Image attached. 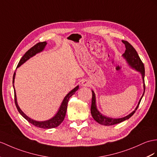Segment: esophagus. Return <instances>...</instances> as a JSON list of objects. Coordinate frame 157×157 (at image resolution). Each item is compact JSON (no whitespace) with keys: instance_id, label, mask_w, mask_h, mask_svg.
<instances>
[{"instance_id":"esophagus-1","label":"esophagus","mask_w":157,"mask_h":157,"mask_svg":"<svg viewBox=\"0 0 157 157\" xmlns=\"http://www.w3.org/2000/svg\"><path fill=\"white\" fill-rule=\"evenodd\" d=\"M90 82L88 81V80H86V79H84L82 81V82H81V86H90Z\"/></svg>"}]
</instances>
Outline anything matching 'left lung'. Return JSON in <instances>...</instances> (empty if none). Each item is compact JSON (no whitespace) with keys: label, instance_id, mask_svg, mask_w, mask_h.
I'll list each match as a JSON object with an SVG mask.
<instances>
[{"label":"left lung","instance_id":"8db88e82","mask_svg":"<svg viewBox=\"0 0 157 157\" xmlns=\"http://www.w3.org/2000/svg\"><path fill=\"white\" fill-rule=\"evenodd\" d=\"M122 41H123V43L124 44L125 47H126L125 52L123 55V56L126 59V60L127 61V63L130 66H131L132 68H134V69H135L136 71L140 72L141 75H142V78H143L144 93L140 99V101L138 103V105H137L135 110H134V111H132L131 113H130L128 115L124 117L119 118H110V117L103 115V114H102L100 112L98 111L96 105V97H95V94L94 93V91L92 90V95H93V97H92V103H91V107H90L91 115L98 123L101 124L102 125L110 126V125L118 124L121 123V122H123L125 120H127L129 118H131L133 115L134 113H135L136 109H138L141 99H142L143 95L144 94V90H145L144 72H144V64L143 63L142 60H140L138 53H137L136 50L126 40H122Z\"/></svg>","mask_w":157,"mask_h":157}]
</instances>
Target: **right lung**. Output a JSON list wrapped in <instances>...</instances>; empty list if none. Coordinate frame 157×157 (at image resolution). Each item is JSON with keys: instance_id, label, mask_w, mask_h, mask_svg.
Listing matches in <instances>:
<instances>
[{"instance_id": "right-lung-1", "label": "right lung", "mask_w": 157, "mask_h": 157, "mask_svg": "<svg viewBox=\"0 0 157 157\" xmlns=\"http://www.w3.org/2000/svg\"><path fill=\"white\" fill-rule=\"evenodd\" d=\"M47 42H41V43H39L36 44L34 46H33V47L31 48H30L27 52H26V53L23 55V56L22 57L21 59L20 60V61H19V63L18 64L17 68L21 66L22 64L25 63L26 60H28L30 58H31V57H33V56L37 54V53L43 51L44 47H46V45H47ZM15 75H16V72H14V73L13 75V88H14V82ZM78 89V85L76 86L75 89H73L71 91H70L69 93H68L66 95V97L64 98L62 103H61L60 108L58 110V112L56 113L55 117L51 118V119L45 121H34V120L32 119V118H30L29 117L26 116V114L22 111V110L20 109V107H19L18 105L15 89L14 90V102H15V105H16L17 109L18 110V111L19 112V113H20L26 121L29 122L30 123H31L32 124L35 126V127H39L41 128H45V129L52 128H55V127H58V126H59L61 124V123H62V122L64 121V117H65V115H66L68 100H69L70 97L71 96H72V95L75 93V92Z\"/></svg>"}]
</instances>
